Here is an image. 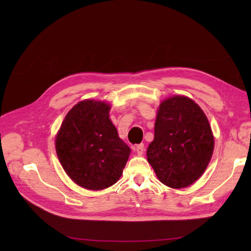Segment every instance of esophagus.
Segmentation results:
<instances>
[{"mask_svg": "<svg viewBox=\"0 0 251 251\" xmlns=\"http://www.w3.org/2000/svg\"><path fill=\"white\" fill-rule=\"evenodd\" d=\"M134 150H135L136 151H137L138 155H142L143 151H144V144H143V143L137 144V146H136V147L134 148Z\"/></svg>", "mask_w": 251, "mask_h": 251, "instance_id": "34e87169", "label": "esophagus"}]
</instances>
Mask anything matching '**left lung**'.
<instances>
[{
	"mask_svg": "<svg viewBox=\"0 0 251 251\" xmlns=\"http://www.w3.org/2000/svg\"><path fill=\"white\" fill-rule=\"evenodd\" d=\"M214 147L208 119L193 100L176 95L160 103L147 156L163 184L172 188L193 184L206 170Z\"/></svg>",
	"mask_w": 251,
	"mask_h": 251,
	"instance_id": "left-lung-1",
	"label": "left lung"
}]
</instances>
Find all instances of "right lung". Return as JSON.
<instances>
[{
  "instance_id": "1",
  "label": "right lung",
  "mask_w": 251,
  "mask_h": 251,
  "mask_svg": "<svg viewBox=\"0 0 251 251\" xmlns=\"http://www.w3.org/2000/svg\"><path fill=\"white\" fill-rule=\"evenodd\" d=\"M110 104L86 100L68 112L55 138L63 169L77 185L100 191L115 184L131 153L109 118Z\"/></svg>"
}]
</instances>
